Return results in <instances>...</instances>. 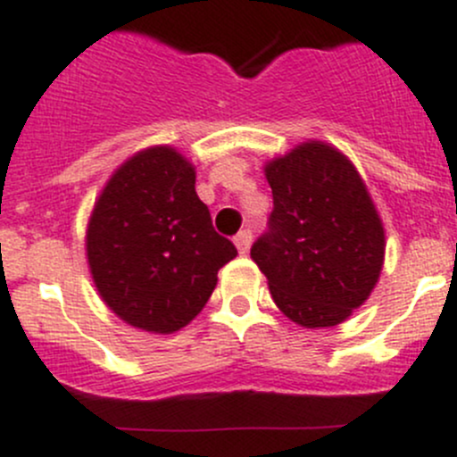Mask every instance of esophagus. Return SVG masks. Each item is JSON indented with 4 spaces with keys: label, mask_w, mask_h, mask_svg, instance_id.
<instances>
[{
    "label": "esophagus",
    "mask_w": 457,
    "mask_h": 457,
    "mask_svg": "<svg viewBox=\"0 0 457 457\" xmlns=\"http://www.w3.org/2000/svg\"><path fill=\"white\" fill-rule=\"evenodd\" d=\"M250 243H253V232H250V229H241V232L234 237V245H237V250L241 254L248 253Z\"/></svg>",
    "instance_id": "obj_1"
}]
</instances>
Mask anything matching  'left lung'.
Instances as JSON below:
<instances>
[{
	"instance_id": "left-lung-1",
	"label": "left lung",
	"mask_w": 457,
	"mask_h": 457,
	"mask_svg": "<svg viewBox=\"0 0 457 457\" xmlns=\"http://www.w3.org/2000/svg\"><path fill=\"white\" fill-rule=\"evenodd\" d=\"M270 229L250 250L277 309L306 329L336 327L377 287L386 229L345 153L309 139L263 166Z\"/></svg>"
}]
</instances>
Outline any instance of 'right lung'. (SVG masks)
Returning a JSON list of instances; mask_svg holds the SVG:
<instances>
[{
    "label": "right lung",
    "instance_id": "right-lung-1",
    "mask_svg": "<svg viewBox=\"0 0 457 457\" xmlns=\"http://www.w3.org/2000/svg\"><path fill=\"white\" fill-rule=\"evenodd\" d=\"M85 254L101 300L148 334H173L203 311L237 257L195 194V166L173 146L128 157L94 203Z\"/></svg>",
    "mask_w": 457,
    "mask_h": 457
}]
</instances>
